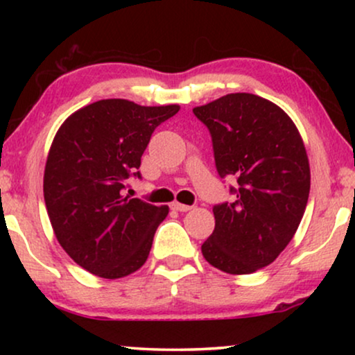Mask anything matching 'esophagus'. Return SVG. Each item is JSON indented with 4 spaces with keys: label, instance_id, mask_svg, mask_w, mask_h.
Masks as SVG:
<instances>
[{
    "label": "esophagus",
    "instance_id": "obj_1",
    "mask_svg": "<svg viewBox=\"0 0 355 355\" xmlns=\"http://www.w3.org/2000/svg\"><path fill=\"white\" fill-rule=\"evenodd\" d=\"M171 207H173V210H176V211H189V210H192L191 205H184V203H179V202H173Z\"/></svg>",
    "mask_w": 355,
    "mask_h": 355
}]
</instances>
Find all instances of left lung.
<instances>
[{"mask_svg": "<svg viewBox=\"0 0 355 355\" xmlns=\"http://www.w3.org/2000/svg\"><path fill=\"white\" fill-rule=\"evenodd\" d=\"M211 134L218 174L234 176L232 203L213 207L215 230L202 254L230 275H250L278 259L307 207L310 166L293 119L273 101L227 94L196 106Z\"/></svg>", "mask_w": 355, "mask_h": 355, "instance_id": "1", "label": "left lung"}]
</instances>
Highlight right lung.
Segmentation results:
<instances>
[{
    "instance_id": "1",
    "label": "right lung",
    "mask_w": 355,
    "mask_h": 355,
    "mask_svg": "<svg viewBox=\"0 0 355 355\" xmlns=\"http://www.w3.org/2000/svg\"><path fill=\"white\" fill-rule=\"evenodd\" d=\"M179 105L100 100L72 113L48 152L43 196L55 236L77 265L105 279L124 278L148 259L168 205L123 196L153 130Z\"/></svg>"
}]
</instances>
